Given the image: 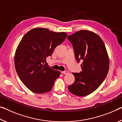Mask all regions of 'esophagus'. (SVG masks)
<instances>
[{"instance_id": "34e87169", "label": "esophagus", "mask_w": 122, "mask_h": 122, "mask_svg": "<svg viewBox=\"0 0 122 122\" xmlns=\"http://www.w3.org/2000/svg\"><path fill=\"white\" fill-rule=\"evenodd\" d=\"M61 73H63V74H69V71H68L65 70V71H64L61 72Z\"/></svg>"}]
</instances>
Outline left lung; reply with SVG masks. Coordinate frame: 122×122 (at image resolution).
<instances>
[{
  "label": "left lung",
  "instance_id": "8db88e82",
  "mask_svg": "<svg viewBox=\"0 0 122 122\" xmlns=\"http://www.w3.org/2000/svg\"><path fill=\"white\" fill-rule=\"evenodd\" d=\"M67 39L72 45L76 59L81 60L82 71L73 73L74 83L68 86L70 93L83 97L94 92L105 79L109 69V59L100 37L92 31L82 30Z\"/></svg>",
  "mask_w": 122,
  "mask_h": 122
}]
</instances>
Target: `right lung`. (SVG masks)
I'll list each match as a JSON object with an SVG mask.
<instances>
[{
	"mask_svg": "<svg viewBox=\"0 0 122 122\" xmlns=\"http://www.w3.org/2000/svg\"><path fill=\"white\" fill-rule=\"evenodd\" d=\"M66 36L65 32L55 33L36 28L22 37L16 51L15 66L20 80L30 91L42 94L52 89L61 72L44 63Z\"/></svg>",
	"mask_w": 122,
	"mask_h": 122,
	"instance_id": "right-lung-1",
	"label": "right lung"
}]
</instances>
